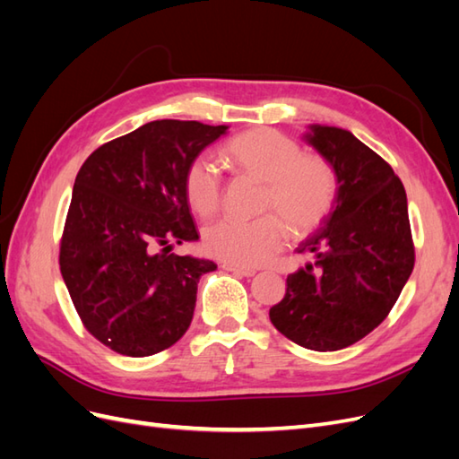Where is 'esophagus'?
Instances as JSON below:
<instances>
[{
    "label": "esophagus",
    "mask_w": 459,
    "mask_h": 459,
    "mask_svg": "<svg viewBox=\"0 0 459 459\" xmlns=\"http://www.w3.org/2000/svg\"><path fill=\"white\" fill-rule=\"evenodd\" d=\"M221 268H224L226 272H231V273H235V275H241V277H251V275H255V273H256V270H253V268L235 266V264H228V262L221 264Z\"/></svg>",
    "instance_id": "obj_1"
}]
</instances>
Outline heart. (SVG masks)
Here are the masks:
<instances>
[{"label":"heart","instance_id":"1","mask_svg":"<svg viewBox=\"0 0 459 459\" xmlns=\"http://www.w3.org/2000/svg\"><path fill=\"white\" fill-rule=\"evenodd\" d=\"M226 160L239 172L264 182L255 220L224 218L206 226L204 251L235 266H258L280 253L295 235H308L324 224L339 197V176L322 155H304L302 147L273 128H255L235 135L224 147ZM221 179L206 155L191 159L184 172L189 206L206 218L221 204Z\"/></svg>","mask_w":459,"mask_h":459}]
</instances>
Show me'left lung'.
Here are the masks:
<instances>
[{
    "label": "left lung",
    "instance_id": "1",
    "mask_svg": "<svg viewBox=\"0 0 459 459\" xmlns=\"http://www.w3.org/2000/svg\"><path fill=\"white\" fill-rule=\"evenodd\" d=\"M307 142L335 166L339 197L299 247L314 262L287 277L273 327L317 352L364 339L393 310L415 264L406 189L385 159L349 130L310 126Z\"/></svg>",
    "mask_w": 459,
    "mask_h": 459
}]
</instances>
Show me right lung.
Wrapping results in <instances>:
<instances>
[{
    "instance_id": "right-lung-1",
    "label": "right lung",
    "mask_w": 459,
    "mask_h": 459,
    "mask_svg": "<svg viewBox=\"0 0 459 459\" xmlns=\"http://www.w3.org/2000/svg\"><path fill=\"white\" fill-rule=\"evenodd\" d=\"M226 130L152 120L97 147L82 164L59 266L82 324L110 351L157 354L191 325L199 277L216 264L170 253L172 243L199 239L184 172Z\"/></svg>"
}]
</instances>
